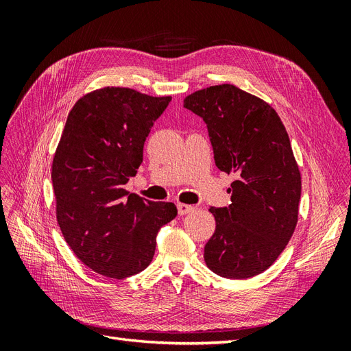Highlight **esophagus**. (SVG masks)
I'll return each mask as SVG.
<instances>
[{
    "label": "esophagus",
    "mask_w": 351,
    "mask_h": 351,
    "mask_svg": "<svg viewBox=\"0 0 351 351\" xmlns=\"http://www.w3.org/2000/svg\"><path fill=\"white\" fill-rule=\"evenodd\" d=\"M177 209H178V214H180V215H186V214H189V212H192L195 208H193L192 205L178 204V205H177Z\"/></svg>",
    "instance_id": "esophagus-1"
}]
</instances>
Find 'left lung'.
Wrapping results in <instances>:
<instances>
[{"label":"left lung","instance_id":"8db88e82","mask_svg":"<svg viewBox=\"0 0 351 351\" xmlns=\"http://www.w3.org/2000/svg\"><path fill=\"white\" fill-rule=\"evenodd\" d=\"M184 108L206 123L215 165L237 177L231 204L209 209L217 228L205 262L219 277L252 278L277 261L299 217L302 177L289 134L269 104L234 84L189 95Z\"/></svg>","mask_w":351,"mask_h":351}]
</instances>
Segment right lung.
I'll list each match as a JSON object with an SVG mask.
<instances>
[{
    "label": "right lung",
    "instance_id": "obj_1",
    "mask_svg": "<svg viewBox=\"0 0 351 351\" xmlns=\"http://www.w3.org/2000/svg\"><path fill=\"white\" fill-rule=\"evenodd\" d=\"M171 97L104 88L71 108L52 161L57 221L74 254L104 277L121 280L152 262L159 228L177 217L171 202L129 195L143 145Z\"/></svg>",
    "mask_w": 351,
    "mask_h": 351
}]
</instances>
